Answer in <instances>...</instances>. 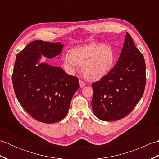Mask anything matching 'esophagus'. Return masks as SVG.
<instances>
[{"mask_svg": "<svg viewBox=\"0 0 159 159\" xmlns=\"http://www.w3.org/2000/svg\"><path fill=\"white\" fill-rule=\"evenodd\" d=\"M79 84H80V87H83L85 85V83H84L82 80H80V79H79Z\"/></svg>", "mask_w": 159, "mask_h": 159, "instance_id": "esophagus-1", "label": "esophagus"}]
</instances>
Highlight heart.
Returning <instances> with one entry per match:
<instances>
[{
	"instance_id": "b5f03b06",
	"label": "heart",
	"mask_w": 159,
	"mask_h": 159,
	"mask_svg": "<svg viewBox=\"0 0 159 159\" xmlns=\"http://www.w3.org/2000/svg\"><path fill=\"white\" fill-rule=\"evenodd\" d=\"M115 61L116 54L111 46L96 43L76 47L62 58L67 72L74 74L83 66L84 76L91 81L106 76L113 69Z\"/></svg>"
}]
</instances>
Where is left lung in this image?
I'll return each instance as SVG.
<instances>
[{"instance_id":"left-lung-1","label":"left lung","mask_w":159,"mask_h":159,"mask_svg":"<svg viewBox=\"0 0 159 159\" xmlns=\"http://www.w3.org/2000/svg\"><path fill=\"white\" fill-rule=\"evenodd\" d=\"M146 83L144 57L126 33L116 66L106 76L92 85V106L95 116L107 121L126 117L143 96Z\"/></svg>"}]
</instances>
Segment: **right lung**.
Instances as JSON below:
<instances>
[{
  "label": "right lung",
  "instance_id": "obj_1",
  "mask_svg": "<svg viewBox=\"0 0 159 159\" xmlns=\"http://www.w3.org/2000/svg\"><path fill=\"white\" fill-rule=\"evenodd\" d=\"M61 42L35 40L16 56L12 83L18 102L33 119L51 124L63 119L74 94L79 89V79L59 67L39 63L42 55L52 59L60 55Z\"/></svg>",
  "mask_w": 159,
  "mask_h": 159
}]
</instances>
